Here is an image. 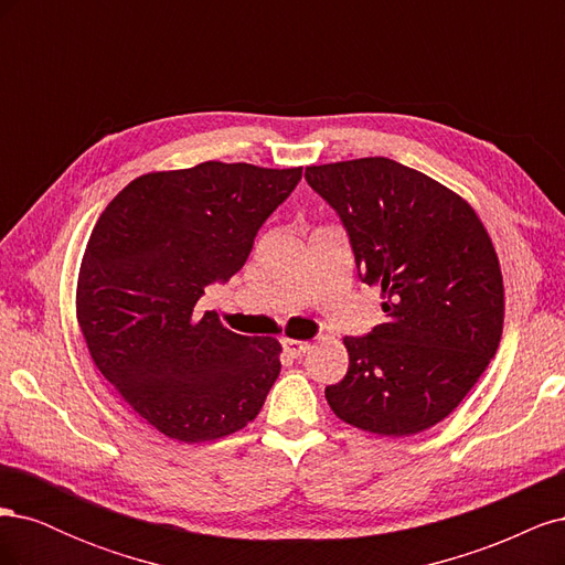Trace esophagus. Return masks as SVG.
I'll list each match as a JSON object with an SVG mask.
<instances>
[{
    "mask_svg": "<svg viewBox=\"0 0 565 565\" xmlns=\"http://www.w3.org/2000/svg\"><path fill=\"white\" fill-rule=\"evenodd\" d=\"M282 349L292 355V358H299V355H303L306 351L311 349V344L309 341H299V339H289V337H285L282 339Z\"/></svg>",
    "mask_w": 565,
    "mask_h": 565,
    "instance_id": "obj_1",
    "label": "esophagus"
}]
</instances>
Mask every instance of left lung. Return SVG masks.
I'll use <instances>...</instances> for the list:
<instances>
[{
  "label": "left lung",
  "instance_id": "8db88e82",
  "mask_svg": "<svg viewBox=\"0 0 565 565\" xmlns=\"http://www.w3.org/2000/svg\"><path fill=\"white\" fill-rule=\"evenodd\" d=\"M306 181L344 221L358 276L384 299V322L344 337L349 372L324 398L370 434L431 429L502 339L504 282L483 221L448 185L388 158L313 164Z\"/></svg>",
  "mask_w": 565,
  "mask_h": 565
}]
</instances>
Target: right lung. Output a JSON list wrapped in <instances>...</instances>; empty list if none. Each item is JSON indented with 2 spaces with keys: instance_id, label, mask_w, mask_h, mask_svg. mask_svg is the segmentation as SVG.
<instances>
[{
  "instance_id": "add662e5",
  "label": "right lung",
  "mask_w": 565,
  "mask_h": 565,
  "mask_svg": "<svg viewBox=\"0 0 565 565\" xmlns=\"http://www.w3.org/2000/svg\"><path fill=\"white\" fill-rule=\"evenodd\" d=\"M301 167L200 162L150 172L98 216L75 309L94 365L136 415L179 443L231 436L280 374L276 337H243L198 311L204 287L247 262Z\"/></svg>"
}]
</instances>
